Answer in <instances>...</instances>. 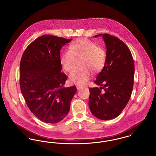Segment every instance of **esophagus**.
Masks as SVG:
<instances>
[{
  "label": "esophagus",
  "instance_id": "1",
  "mask_svg": "<svg viewBox=\"0 0 156 156\" xmlns=\"http://www.w3.org/2000/svg\"><path fill=\"white\" fill-rule=\"evenodd\" d=\"M76 88H77V90H82L83 88V87H82V86H80V85H77L76 86Z\"/></svg>",
  "mask_w": 156,
  "mask_h": 156
}]
</instances>
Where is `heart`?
I'll return each instance as SVG.
<instances>
[{
	"mask_svg": "<svg viewBox=\"0 0 156 156\" xmlns=\"http://www.w3.org/2000/svg\"><path fill=\"white\" fill-rule=\"evenodd\" d=\"M83 57L81 68H76L69 75L72 83L83 85L91 78L92 71H101L106 61L105 51L98 45L87 39H80L69 46L61 58L62 68L66 72H71L75 66V58Z\"/></svg>",
	"mask_w": 156,
	"mask_h": 156,
	"instance_id": "obj_1",
	"label": "heart"
}]
</instances>
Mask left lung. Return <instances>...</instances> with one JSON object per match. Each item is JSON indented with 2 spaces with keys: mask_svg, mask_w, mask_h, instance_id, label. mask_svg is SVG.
I'll return each mask as SVG.
<instances>
[{
  "mask_svg": "<svg viewBox=\"0 0 156 156\" xmlns=\"http://www.w3.org/2000/svg\"><path fill=\"white\" fill-rule=\"evenodd\" d=\"M101 36L106 45V61L94 82L100 88H89L88 105L93 115L108 120L119 115L131 97L134 64L129 49L122 41L107 34L94 37Z\"/></svg>",
  "mask_w": 156,
  "mask_h": 156,
  "instance_id": "left-lung-1",
  "label": "left lung"
}]
</instances>
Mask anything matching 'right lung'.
Here are the masks:
<instances>
[{
  "instance_id": "right-lung-1",
  "label": "right lung",
  "mask_w": 156,
  "mask_h": 156,
  "mask_svg": "<svg viewBox=\"0 0 156 156\" xmlns=\"http://www.w3.org/2000/svg\"><path fill=\"white\" fill-rule=\"evenodd\" d=\"M72 39L45 35L25 50L20 63V90L30 111L41 121L55 124L68 114L76 88H64L60 51Z\"/></svg>"
}]
</instances>
